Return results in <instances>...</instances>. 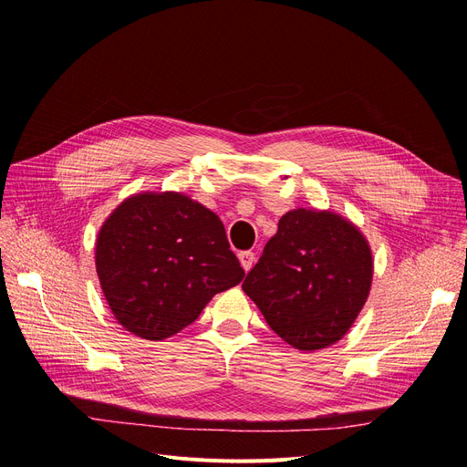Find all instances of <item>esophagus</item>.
I'll return each instance as SVG.
<instances>
[{
    "label": "esophagus",
    "instance_id": "obj_1",
    "mask_svg": "<svg viewBox=\"0 0 467 467\" xmlns=\"http://www.w3.org/2000/svg\"><path fill=\"white\" fill-rule=\"evenodd\" d=\"M238 259H240V265H242L244 271L248 273L250 268L254 266V263H255V254L254 252H240Z\"/></svg>",
    "mask_w": 467,
    "mask_h": 467
}]
</instances>
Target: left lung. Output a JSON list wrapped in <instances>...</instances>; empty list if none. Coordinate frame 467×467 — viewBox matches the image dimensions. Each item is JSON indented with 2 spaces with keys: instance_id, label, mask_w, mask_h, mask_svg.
<instances>
[{
  "instance_id": "obj_1",
  "label": "left lung",
  "mask_w": 467,
  "mask_h": 467,
  "mask_svg": "<svg viewBox=\"0 0 467 467\" xmlns=\"http://www.w3.org/2000/svg\"><path fill=\"white\" fill-rule=\"evenodd\" d=\"M371 284V246L352 221L297 208L280 217L242 289L287 345L316 352L350 331Z\"/></svg>"
}]
</instances>
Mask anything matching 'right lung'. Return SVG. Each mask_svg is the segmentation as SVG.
Listing matches in <instances>:
<instances>
[{
  "label": "right lung",
  "instance_id": "1",
  "mask_svg": "<svg viewBox=\"0 0 467 467\" xmlns=\"http://www.w3.org/2000/svg\"><path fill=\"white\" fill-rule=\"evenodd\" d=\"M94 259L115 320L145 340L180 333L244 278L221 219L176 191L122 201L98 233Z\"/></svg>",
  "mask_w": 467,
  "mask_h": 467
}]
</instances>
